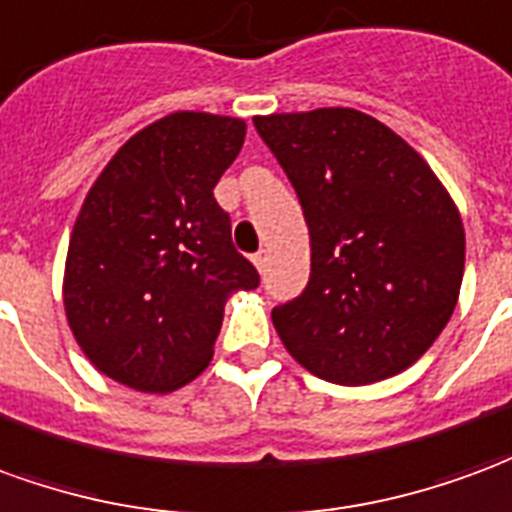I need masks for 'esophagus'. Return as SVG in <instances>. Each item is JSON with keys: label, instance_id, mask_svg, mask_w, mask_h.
<instances>
[{"label": "esophagus", "instance_id": "34e87169", "mask_svg": "<svg viewBox=\"0 0 512 512\" xmlns=\"http://www.w3.org/2000/svg\"><path fill=\"white\" fill-rule=\"evenodd\" d=\"M267 262H270V250L262 248L259 253H253V264H256V270H259V273H264Z\"/></svg>", "mask_w": 512, "mask_h": 512}]
</instances>
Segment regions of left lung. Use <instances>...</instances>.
<instances>
[{
  "mask_svg": "<svg viewBox=\"0 0 512 512\" xmlns=\"http://www.w3.org/2000/svg\"><path fill=\"white\" fill-rule=\"evenodd\" d=\"M292 181L308 237L303 295L273 308L311 375L378 383L416 364L455 311L466 262L460 212L400 134L350 107L256 115Z\"/></svg>",
  "mask_w": 512,
  "mask_h": 512,
  "instance_id": "8db88e82",
  "label": "left lung"
}]
</instances>
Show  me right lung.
<instances>
[{"instance_id": "add662e5", "label": "right lung", "mask_w": 512, "mask_h": 512, "mask_svg": "<svg viewBox=\"0 0 512 512\" xmlns=\"http://www.w3.org/2000/svg\"><path fill=\"white\" fill-rule=\"evenodd\" d=\"M242 143V118L170 112L93 181L68 242L63 303L101 375L148 394L181 389L212 361L228 295L259 286L212 192Z\"/></svg>"}]
</instances>
